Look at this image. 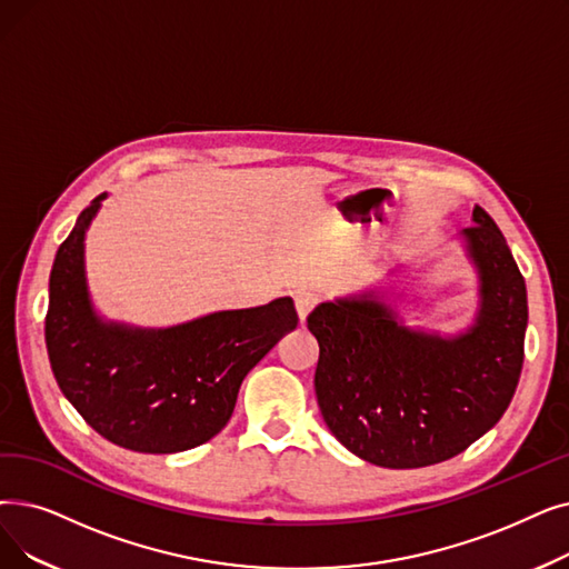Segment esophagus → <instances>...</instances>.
Listing matches in <instances>:
<instances>
[{
  "label": "esophagus",
  "mask_w": 569,
  "mask_h": 569,
  "mask_svg": "<svg viewBox=\"0 0 569 569\" xmlns=\"http://www.w3.org/2000/svg\"><path fill=\"white\" fill-rule=\"evenodd\" d=\"M318 305L316 292L311 290H298L295 292V309H298L300 320H307V316L311 313V309Z\"/></svg>",
  "instance_id": "34e87169"
}]
</instances>
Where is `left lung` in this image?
I'll list each match as a JSON object with an SVG mask.
<instances>
[{
  "mask_svg": "<svg viewBox=\"0 0 569 569\" xmlns=\"http://www.w3.org/2000/svg\"><path fill=\"white\" fill-rule=\"evenodd\" d=\"M462 230L479 271L475 326L439 337L402 326L377 295L318 305L316 398L358 458L413 469L462 453L507 411L523 367L528 295L500 228L481 207Z\"/></svg>",
  "mask_w": 569,
  "mask_h": 569,
  "instance_id": "8db88e82",
  "label": "left lung"
}]
</instances>
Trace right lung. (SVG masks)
<instances>
[{
    "instance_id": "obj_1",
    "label": "right lung",
    "mask_w": 569,
    "mask_h": 569,
    "mask_svg": "<svg viewBox=\"0 0 569 569\" xmlns=\"http://www.w3.org/2000/svg\"><path fill=\"white\" fill-rule=\"evenodd\" d=\"M107 194L81 211L48 283L46 349L56 381L83 421L139 453H179L223 430L243 377L298 328L290 298L141 330L104 323L86 283V230Z\"/></svg>"
}]
</instances>
